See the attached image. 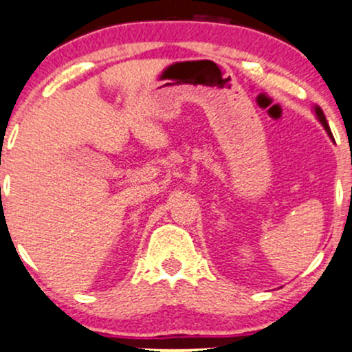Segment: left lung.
Here are the masks:
<instances>
[{"instance_id":"left-lung-1","label":"left lung","mask_w":352,"mask_h":352,"mask_svg":"<svg viewBox=\"0 0 352 352\" xmlns=\"http://www.w3.org/2000/svg\"><path fill=\"white\" fill-rule=\"evenodd\" d=\"M314 114H316V117H318V120L319 122L322 124V127L326 129V132H328L329 134V137L331 139H333V134H331V129H329V125H328V120H326V117H324V114H322V109L319 107V106H314Z\"/></svg>"}]
</instances>
